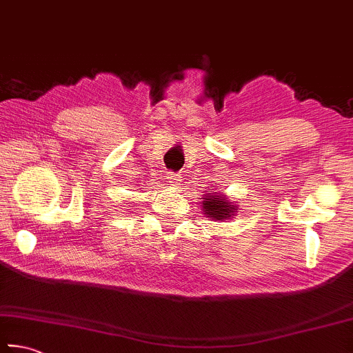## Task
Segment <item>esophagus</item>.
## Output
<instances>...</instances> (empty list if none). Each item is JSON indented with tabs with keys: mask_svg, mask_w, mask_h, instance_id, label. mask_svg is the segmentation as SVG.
Segmentation results:
<instances>
[{
	"mask_svg": "<svg viewBox=\"0 0 353 353\" xmlns=\"http://www.w3.org/2000/svg\"><path fill=\"white\" fill-rule=\"evenodd\" d=\"M166 179H168V182L171 185H181V182H182V176L177 174V172H168Z\"/></svg>",
	"mask_w": 353,
	"mask_h": 353,
	"instance_id": "1",
	"label": "esophagus"
}]
</instances>
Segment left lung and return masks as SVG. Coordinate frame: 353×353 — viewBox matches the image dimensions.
<instances>
[{"label":"left lung","mask_w":353,"mask_h":353,"mask_svg":"<svg viewBox=\"0 0 353 353\" xmlns=\"http://www.w3.org/2000/svg\"><path fill=\"white\" fill-rule=\"evenodd\" d=\"M236 203L230 202L225 193H207L203 194L202 211L210 221L233 219L234 213L238 211V205Z\"/></svg>","instance_id":"obj_1"}]
</instances>
